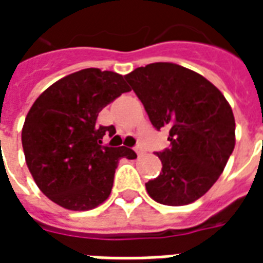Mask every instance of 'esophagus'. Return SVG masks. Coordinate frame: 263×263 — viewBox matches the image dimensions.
Instances as JSON below:
<instances>
[{"mask_svg":"<svg viewBox=\"0 0 263 263\" xmlns=\"http://www.w3.org/2000/svg\"><path fill=\"white\" fill-rule=\"evenodd\" d=\"M135 152H137V154L139 155V156H141V155L143 154V148H142V145H141V143H138L137 146H135Z\"/></svg>","mask_w":263,"mask_h":263,"instance_id":"34e87169","label":"esophagus"}]
</instances>
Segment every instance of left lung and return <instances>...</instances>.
Masks as SVG:
<instances>
[{"label": "left lung", "mask_w": 263, "mask_h": 263, "mask_svg": "<svg viewBox=\"0 0 263 263\" xmlns=\"http://www.w3.org/2000/svg\"><path fill=\"white\" fill-rule=\"evenodd\" d=\"M152 125L169 129L171 146L158 152L162 172L145 183L155 201L186 205L209 192L235 146V120L222 92L203 76L159 62L125 76Z\"/></svg>", "instance_id": "left-lung-1"}]
</instances>
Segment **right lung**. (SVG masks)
<instances>
[{
    "label": "right lung",
    "mask_w": 263,
    "mask_h": 263,
    "mask_svg": "<svg viewBox=\"0 0 263 263\" xmlns=\"http://www.w3.org/2000/svg\"><path fill=\"white\" fill-rule=\"evenodd\" d=\"M124 76L84 69L60 79L36 98L22 128V148L36 186L60 207L96 209L108 198L121 158L129 148L103 146L114 125H97L98 112L129 91Z\"/></svg>",
    "instance_id": "add662e5"
}]
</instances>
